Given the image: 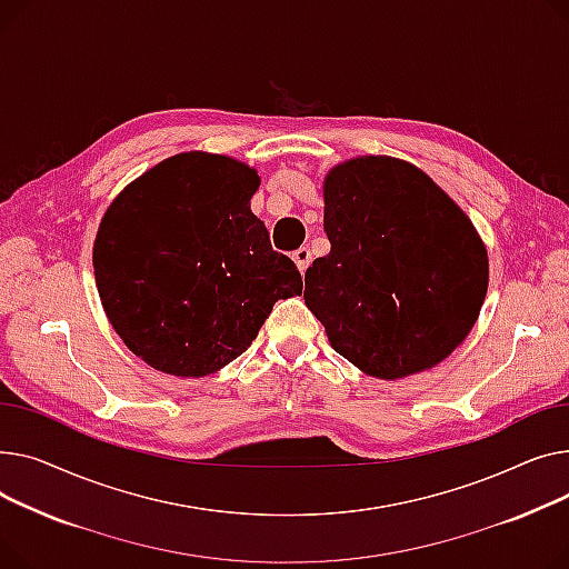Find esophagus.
Segmentation results:
<instances>
[{
	"mask_svg": "<svg viewBox=\"0 0 569 569\" xmlns=\"http://www.w3.org/2000/svg\"><path fill=\"white\" fill-rule=\"evenodd\" d=\"M291 259L296 261L298 271H300V273H306V269H308L310 261H312V252H310L308 248H298V250L291 254Z\"/></svg>",
	"mask_w": 569,
	"mask_h": 569,
	"instance_id": "34e87169",
	"label": "esophagus"
}]
</instances>
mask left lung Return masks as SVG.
Returning <instances> with one entry per match:
<instances>
[{"label":"left lung","mask_w":569,"mask_h":569,"mask_svg":"<svg viewBox=\"0 0 569 569\" xmlns=\"http://www.w3.org/2000/svg\"><path fill=\"white\" fill-rule=\"evenodd\" d=\"M330 252L306 271V306L340 356L379 379L429 370L485 303L487 250L418 167L365 156L326 177Z\"/></svg>","instance_id":"8db88e82"}]
</instances>
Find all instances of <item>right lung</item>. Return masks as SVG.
Segmentation results:
<instances>
[{
	"label": "right lung",
	"mask_w": 569,
	"mask_h": 569,
	"mask_svg": "<svg viewBox=\"0 0 569 569\" xmlns=\"http://www.w3.org/2000/svg\"><path fill=\"white\" fill-rule=\"evenodd\" d=\"M259 177L213 153H181L132 181L93 243L100 300L126 347L174 377L239 358L278 298L300 296L296 263L250 211Z\"/></svg>",
	"instance_id": "1"
}]
</instances>
